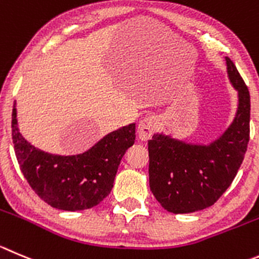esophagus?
<instances>
[{"mask_svg":"<svg viewBox=\"0 0 259 259\" xmlns=\"http://www.w3.org/2000/svg\"><path fill=\"white\" fill-rule=\"evenodd\" d=\"M156 127L157 118L153 115L146 116V117L142 118L141 121H139V125H138V135H139L142 141H148L149 138L153 135Z\"/></svg>","mask_w":259,"mask_h":259,"instance_id":"1","label":"esophagus"}]
</instances>
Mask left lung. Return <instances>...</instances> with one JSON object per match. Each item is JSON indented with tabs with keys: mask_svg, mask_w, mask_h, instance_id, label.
Masks as SVG:
<instances>
[{
	"mask_svg": "<svg viewBox=\"0 0 259 259\" xmlns=\"http://www.w3.org/2000/svg\"><path fill=\"white\" fill-rule=\"evenodd\" d=\"M228 74L239 93L235 120L211 146H190L154 134L148 141L149 188L172 213H189L212 206L238 174L249 143L250 96L238 69L226 57Z\"/></svg>",
	"mask_w": 259,
	"mask_h": 259,
	"instance_id": "obj_1",
	"label": "left lung"
}]
</instances>
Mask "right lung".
<instances>
[{
    "label": "right lung",
    "mask_w": 259,
    "mask_h": 259,
    "mask_svg": "<svg viewBox=\"0 0 259 259\" xmlns=\"http://www.w3.org/2000/svg\"><path fill=\"white\" fill-rule=\"evenodd\" d=\"M11 127L24 178L40 199L62 211H81L102 202L112 189L122 156L135 141V124H130L106 135L83 154L53 156L21 137L15 105Z\"/></svg>",
    "instance_id": "add662e5"
}]
</instances>
